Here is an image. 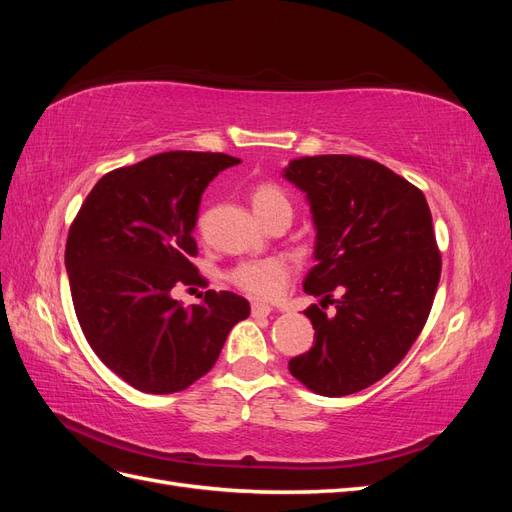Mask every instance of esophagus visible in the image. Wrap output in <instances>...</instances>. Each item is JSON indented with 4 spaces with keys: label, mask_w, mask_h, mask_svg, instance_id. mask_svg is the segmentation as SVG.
I'll return each mask as SVG.
<instances>
[{
    "label": "esophagus",
    "mask_w": 512,
    "mask_h": 512,
    "mask_svg": "<svg viewBox=\"0 0 512 512\" xmlns=\"http://www.w3.org/2000/svg\"><path fill=\"white\" fill-rule=\"evenodd\" d=\"M273 312V307L267 305V303H252V316L254 318H260V316H269Z\"/></svg>",
    "instance_id": "esophagus-1"
}]
</instances>
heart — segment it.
I'll return each mask as SVG.
<instances>
[{"instance_id":"1","label":"heart","mask_w":512,"mask_h":512,"mask_svg":"<svg viewBox=\"0 0 512 512\" xmlns=\"http://www.w3.org/2000/svg\"><path fill=\"white\" fill-rule=\"evenodd\" d=\"M252 207L260 220L275 211H290L288 196L275 183H260L252 190ZM288 269L280 258H262V260H247L230 271L228 280L239 290L252 294L258 299H269L280 292Z\"/></svg>"}]
</instances>
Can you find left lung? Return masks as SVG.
I'll list each match as a JSON object with an SVG mask.
<instances>
[{"mask_svg":"<svg viewBox=\"0 0 512 512\" xmlns=\"http://www.w3.org/2000/svg\"><path fill=\"white\" fill-rule=\"evenodd\" d=\"M284 179L305 194L316 228V265L303 290L335 303L305 309L314 346L290 374L324 397L359 393L404 359L423 331L442 260L423 192L374 160H292ZM335 287L342 300L330 299Z\"/></svg>","mask_w":512,"mask_h":512,"instance_id":"8db88e82","label":"left lung"}]
</instances>
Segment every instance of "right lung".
<instances>
[{
    "label": "right lung",
    "instance_id": "right-lung-1",
    "mask_svg": "<svg viewBox=\"0 0 512 512\" xmlns=\"http://www.w3.org/2000/svg\"><path fill=\"white\" fill-rule=\"evenodd\" d=\"M226 153L166 151L104 175L72 222L66 271L76 318L100 361L134 389H188L250 316L235 292L207 290L185 307L173 288L207 284L192 265L200 196Z\"/></svg>",
    "mask_w": 512,
    "mask_h": 512
}]
</instances>
